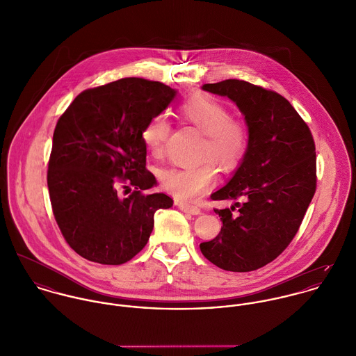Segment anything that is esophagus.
<instances>
[{"mask_svg":"<svg viewBox=\"0 0 356 356\" xmlns=\"http://www.w3.org/2000/svg\"><path fill=\"white\" fill-rule=\"evenodd\" d=\"M179 209L184 213L201 214V209L198 207H194V205H190V204H186V202H180Z\"/></svg>","mask_w":356,"mask_h":356,"instance_id":"34e87169","label":"esophagus"}]
</instances>
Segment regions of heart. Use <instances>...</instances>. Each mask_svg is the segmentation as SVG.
<instances>
[{
    "label": "heart",
    "mask_w": 356,
    "mask_h": 356,
    "mask_svg": "<svg viewBox=\"0 0 356 356\" xmlns=\"http://www.w3.org/2000/svg\"><path fill=\"white\" fill-rule=\"evenodd\" d=\"M179 115L205 135L202 161L211 159L222 170H232L242 162L249 147V132L242 121L231 118L229 110L222 103L208 95H194L179 106ZM169 132L170 124L165 115L151 117L142 131L145 148L152 155H159ZM214 180L212 162L190 169L172 168L161 173L162 187L181 200L202 194Z\"/></svg>",
    "instance_id": "b5f03b06"
}]
</instances>
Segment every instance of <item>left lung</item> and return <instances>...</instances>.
<instances>
[{"mask_svg":"<svg viewBox=\"0 0 356 356\" xmlns=\"http://www.w3.org/2000/svg\"><path fill=\"white\" fill-rule=\"evenodd\" d=\"M202 89L236 104L249 147L232 177L211 195L235 202L214 211L221 231L200 248L221 270L254 271L277 259L298 231L316 188L315 143L298 113L277 92L239 79L205 83Z\"/></svg>","mask_w":356,"mask_h":356,"instance_id":"obj_1","label":"left lung"}]
</instances>
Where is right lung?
<instances>
[{
    "instance_id": "obj_1",
    "label": "right lung",
    "mask_w": 356,
    "mask_h": 356,
    "mask_svg": "<svg viewBox=\"0 0 356 356\" xmlns=\"http://www.w3.org/2000/svg\"><path fill=\"white\" fill-rule=\"evenodd\" d=\"M177 90L156 81L122 78L79 93L59 118L48 165V188L56 222L79 256L120 266L145 246L158 209L173 200L145 169L142 131ZM134 191L128 197L118 187Z\"/></svg>"
}]
</instances>
